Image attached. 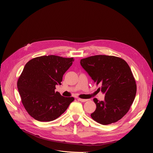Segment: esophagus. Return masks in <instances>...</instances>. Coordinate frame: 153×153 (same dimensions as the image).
I'll list each match as a JSON object with an SVG mask.
<instances>
[{"label": "esophagus", "instance_id": "34e87169", "mask_svg": "<svg viewBox=\"0 0 153 153\" xmlns=\"http://www.w3.org/2000/svg\"><path fill=\"white\" fill-rule=\"evenodd\" d=\"M77 100L82 102H85L88 101V99H80V98H78Z\"/></svg>", "mask_w": 153, "mask_h": 153}]
</instances>
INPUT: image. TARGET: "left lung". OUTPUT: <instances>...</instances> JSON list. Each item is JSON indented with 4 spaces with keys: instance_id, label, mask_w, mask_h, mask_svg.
<instances>
[{
    "instance_id": "left-lung-1",
    "label": "left lung",
    "mask_w": 153,
    "mask_h": 153,
    "mask_svg": "<svg viewBox=\"0 0 153 153\" xmlns=\"http://www.w3.org/2000/svg\"><path fill=\"white\" fill-rule=\"evenodd\" d=\"M80 65L105 94L103 101L93 99L96 109L91 118L104 125L121 119L133 104L137 91L128 64L120 57L96 55L81 59Z\"/></svg>"
}]
</instances>
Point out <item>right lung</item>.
I'll use <instances>...</instances> for the list:
<instances>
[{"mask_svg": "<svg viewBox=\"0 0 153 153\" xmlns=\"http://www.w3.org/2000/svg\"><path fill=\"white\" fill-rule=\"evenodd\" d=\"M74 58L43 56L28 61L17 80L21 101L27 113L40 122H50L60 116L74 101L55 91Z\"/></svg>", "mask_w": 153, "mask_h": 153, "instance_id": "right-lung-1", "label": "right lung"}]
</instances>
